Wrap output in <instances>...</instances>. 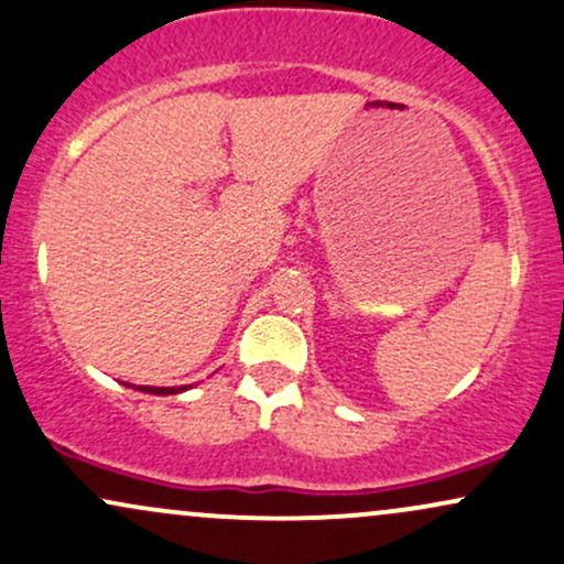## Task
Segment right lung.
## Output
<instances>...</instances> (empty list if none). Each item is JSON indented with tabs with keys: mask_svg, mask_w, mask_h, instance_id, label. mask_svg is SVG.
Segmentation results:
<instances>
[{
	"mask_svg": "<svg viewBox=\"0 0 564 564\" xmlns=\"http://www.w3.org/2000/svg\"><path fill=\"white\" fill-rule=\"evenodd\" d=\"M142 393H155V395H169V393H182L187 388H150V386H139Z\"/></svg>",
	"mask_w": 564,
	"mask_h": 564,
	"instance_id": "add662e5",
	"label": "right lung"
}]
</instances>
